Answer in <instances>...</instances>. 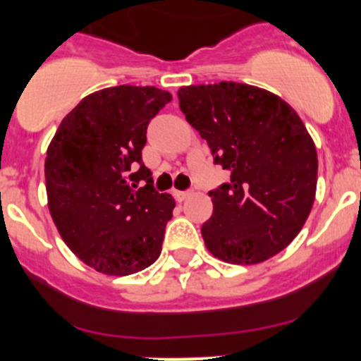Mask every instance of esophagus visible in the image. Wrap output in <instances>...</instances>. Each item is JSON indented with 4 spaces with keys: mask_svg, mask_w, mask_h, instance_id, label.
Instances as JSON below:
<instances>
[{
    "mask_svg": "<svg viewBox=\"0 0 361 361\" xmlns=\"http://www.w3.org/2000/svg\"><path fill=\"white\" fill-rule=\"evenodd\" d=\"M190 195H192V192H190V190H187V192L176 190V192H174V197H176V201H178V202H183L185 199L190 197Z\"/></svg>",
    "mask_w": 361,
    "mask_h": 361,
    "instance_id": "34e87169",
    "label": "esophagus"
}]
</instances>
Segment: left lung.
Returning <instances> with one entry per match:
<instances>
[{"mask_svg":"<svg viewBox=\"0 0 361 361\" xmlns=\"http://www.w3.org/2000/svg\"><path fill=\"white\" fill-rule=\"evenodd\" d=\"M180 110L231 181L209 192V253L238 265L274 257L297 238L316 195L318 155L304 122L276 94L220 82L178 90Z\"/></svg>","mask_w":361,"mask_h":361,"instance_id":"1","label":"left lung"}]
</instances>
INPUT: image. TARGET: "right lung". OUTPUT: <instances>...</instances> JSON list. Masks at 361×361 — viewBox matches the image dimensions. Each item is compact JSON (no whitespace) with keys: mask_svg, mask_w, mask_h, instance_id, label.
I'll list each match as a JSON object with an SVG mask.
<instances>
[{"mask_svg":"<svg viewBox=\"0 0 361 361\" xmlns=\"http://www.w3.org/2000/svg\"><path fill=\"white\" fill-rule=\"evenodd\" d=\"M173 99L118 85L83 97L61 122L45 159L49 209L68 248L89 267L129 276L154 264L176 206L141 160L150 120ZM140 180L147 183L134 191Z\"/></svg>","mask_w":361,"mask_h":361,"instance_id":"obj_1","label":"right lung"}]
</instances>
